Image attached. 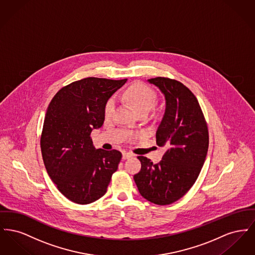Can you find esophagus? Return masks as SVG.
Listing matches in <instances>:
<instances>
[{
  "instance_id": "1",
  "label": "esophagus",
  "mask_w": 255,
  "mask_h": 255,
  "mask_svg": "<svg viewBox=\"0 0 255 255\" xmlns=\"http://www.w3.org/2000/svg\"><path fill=\"white\" fill-rule=\"evenodd\" d=\"M133 157V154H132L131 152H127V151H123L122 153V158L123 159H126V158H132Z\"/></svg>"
}]
</instances>
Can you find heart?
Returning <instances> with one entry per match:
<instances>
[{"instance_id":"1","label":"heart","mask_w":255,"mask_h":255,"mask_svg":"<svg viewBox=\"0 0 255 255\" xmlns=\"http://www.w3.org/2000/svg\"><path fill=\"white\" fill-rule=\"evenodd\" d=\"M124 98L133 105L138 113H147L153 108L157 97L155 92L148 86L134 84L128 88L124 94ZM116 109V98L111 97L105 105L104 114L107 119L111 118Z\"/></svg>"}]
</instances>
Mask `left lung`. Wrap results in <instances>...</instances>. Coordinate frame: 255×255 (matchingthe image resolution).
Instances as JSON below:
<instances>
[{
    "instance_id": "obj_1",
    "label": "left lung",
    "mask_w": 255,
    "mask_h": 255,
    "mask_svg": "<svg viewBox=\"0 0 255 255\" xmlns=\"http://www.w3.org/2000/svg\"><path fill=\"white\" fill-rule=\"evenodd\" d=\"M165 98V111L156 133L157 144L167 149L154 164L138 156L141 169L133 176L140 195L158 206L170 205L192 187L206 159L208 129L193 93L167 77L148 79Z\"/></svg>"
}]
</instances>
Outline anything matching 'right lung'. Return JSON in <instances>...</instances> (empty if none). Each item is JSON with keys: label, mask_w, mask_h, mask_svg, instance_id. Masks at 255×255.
Instances as JSON below:
<instances>
[{"label": "right lung", "mask_w": 255, "mask_h": 255, "mask_svg": "<svg viewBox=\"0 0 255 255\" xmlns=\"http://www.w3.org/2000/svg\"><path fill=\"white\" fill-rule=\"evenodd\" d=\"M127 79L87 77L63 87L51 99L41 134L49 178L75 204L88 205L106 193L122 153L96 149L91 133L103 125L105 105Z\"/></svg>", "instance_id": "right-lung-1"}]
</instances>
